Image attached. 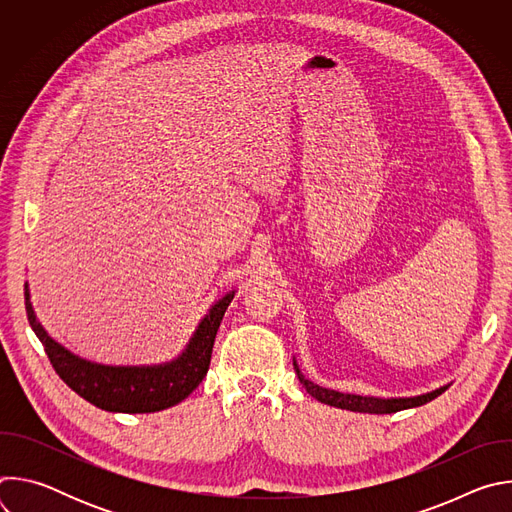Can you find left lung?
<instances>
[{
    "instance_id": "1",
    "label": "left lung",
    "mask_w": 512,
    "mask_h": 512,
    "mask_svg": "<svg viewBox=\"0 0 512 512\" xmlns=\"http://www.w3.org/2000/svg\"><path fill=\"white\" fill-rule=\"evenodd\" d=\"M294 369L296 375L300 379V383L304 385V389L318 399L320 403H326L330 407H338V409H348V411H356V413H397L403 409H413L419 405H425L429 401H433L435 397H440L452 383L444 385V387H437L433 391L421 393V395H413V397H373V395H356V393H340L328 387H320L316 383H312L310 379H306V375L300 371L298 362L294 358Z\"/></svg>"
}]
</instances>
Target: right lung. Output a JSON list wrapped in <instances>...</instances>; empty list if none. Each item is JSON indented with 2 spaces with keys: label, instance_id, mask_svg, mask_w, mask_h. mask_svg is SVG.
I'll return each mask as SVG.
<instances>
[{
  "label": "right lung",
  "instance_id": "right-lung-1",
  "mask_svg": "<svg viewBox=\"0 0 512 512\" xmlns=\"http://www.w3.org/2000/svg\"><path fill=\"white\" fill-rule=\"evenodd\" d=\"M237 289L216 300L202 316L184 350L158 364H101L87 360L56 342L38 322L26 281L28 322L42 342L58 377L99 409L111 413H154L182 403L206 377L214 338Z\"/></svg>",
  "mask_w": 512,
  "mask_h": 512
}]
</instances>
